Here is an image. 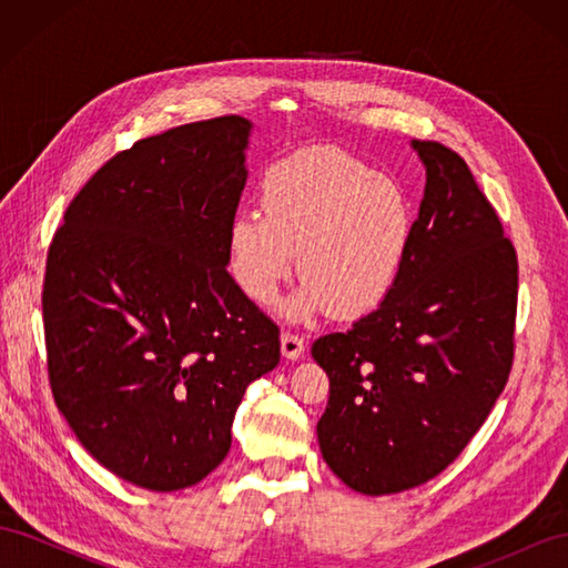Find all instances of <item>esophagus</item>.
Here are the masks:
<instances>
[{
  "mask_svg": "<svg viewBox=\"0 0 568 568\" xmlns=\"http://www.w3.org/2000/svg\"><path fill=\"white\" fill-rule=\"evenodd\" d=\"M303 353H305L303 338H301L298 334L284 332V334H282V355H284L286 359H301Z\"/></svg>",
  "mask_w": 568,
  "mask_h": 568,
  "instance_id": "esophagus-1",
  "label": "esophagus"
}]
</instances>
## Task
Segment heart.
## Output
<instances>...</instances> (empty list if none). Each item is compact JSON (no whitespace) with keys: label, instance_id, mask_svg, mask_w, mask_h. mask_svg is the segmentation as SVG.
Instances as JSON below:
<instances>
[{"label":"heart","instance_id":"b5f03b06","mask_svg":"<svg viewBox=\"0 0 568 568\" xmlns=\"http://www.w3.org/2000/svg\"><path fill=\"white\" fill-rule=\"evenodd\" d=\"M261 205L227 227V270L251 301H274L296 251L303 280L282 305L291 322L329 307L365 317L393 294L415 242V211L398 182L338 149H307L265 170Z\"/></svg>","mask_w":568,"mask_h":568}]
</instances>
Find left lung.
Wrapping results in <instances>:
<instances>
[{"label":"left lung","mask_w":568,"mask_h":568,"mask_svg":"<svg viewBox=\"0 0 568 568\" xmlns=\"http://www.w3.org/2000/svg\"><path fill=\"white\" fill-rule=\"evenodd\" d=\"M409 146L426 184L400 280L348 332L313 343L329 376L320 450L363 495L438 476L486 422L511 369L517 253L453 149Z\"/></svg>","instance_id":"8db88e82"}]
</instances>
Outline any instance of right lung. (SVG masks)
<instances>
[{
  "label": "right lung",
  "instance_id": "1",
  "mask_svg": "<svg viewBox=\"0 0 568 568\" xmlns=\"http://www.w3.org/2000/svg\"><path fill=\"white\" fill-rule=\"evenodd\" d=\"M253 123L180 125L118 153L82 186L47 255L51 393L101 467L156 493L227 457L280 329L227 272Z\"/></svg>",
  "mask_w": 568,
  "mask_h": 568
}]
</instances>
